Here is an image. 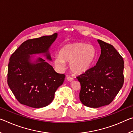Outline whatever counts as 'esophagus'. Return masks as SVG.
Returning a JSON list of instances; mask_svg holds the SVG:
<instances>
[{"instance_id": "obj_1", "label": "esophagus", "mask_w": 133, "mask_h": 133, "mask_svg": "<svg viewBox=\"0 0 133 133\" xmlns=\"http://www.w3.org/2000/svg\"><path fill=\"white\" fill-rule=\"evenodd\" d=\"M67 80H68L69 82H72V81L73 80V78L71 77H70V76H68V77H67Z\"/></svg>"}]
</instances>
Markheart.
Segmentation results:
<instances>
[{"label":"heart","mask_w":133,"mask_h":133,"mask_svg":"<svg viewBox=\"0 0 133 133\" xmlns=\"http://www.w3.org/2000/svg\"><path fill=\"white\" fill-rule=\"evenodd\" d=\"M97 57V50L92 44L85 43H73L64 45L60 53L55 56V64L63 69L65 62H69V68L73 73L81 75L91 68Z\"/></svg>","instance_id":"heart-1"}]
</instances>
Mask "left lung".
I'll list each match as a JSON object with an SVG mask.
<instances>
[{"mask_svg":"<svg viewBox=\"0 0 133 133\" xmlns=\"http://www.w3.org/2000/svg\"><path fill=\"white\" fill-rule=\"evenodd\" d=\"M97 42L101 55L96 65L77 77L81 85V102L91 108L109 104L124 83L123 57L111 44Z\"/></svg>","mask_w":133,"mask_h":133,"instance_id":"8db88e82","label":"left lung"}]
</instances>
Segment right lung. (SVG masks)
Segmentation results:
<instances>
[{"instance_id": "add662e5", "label": "right lung", "mask_w": 133, "mask_h": 133, "mask_svg": "<svg viewBox=\"0 0 133 133\" xmlns=\"http://www.w3.org/2000/svg\"><path fill=\"white\" fill-rule=\"evenodd\" d=\"M57 33L23 42L9 59L8 84L18 102L33 108L50 104L58 87L64 82L65 75L58 74L45 60L34 59L33 55L43 54L51 61L49 53Z\"/></svg>"}]
</instances>
